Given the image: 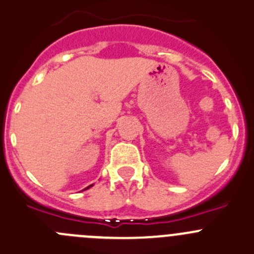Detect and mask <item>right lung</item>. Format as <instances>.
I'll return each mask as SVG.
<instances>
[{
    "instance_id": "1",
    "label": "right lung",
    "mask_w": 254,
    "mask_h": 254,
    "mask_svg": "<svg viewBox=\"0 0 254 254\" xmlns=\"http://www.w3.org/2000/svg\"><path fill=\"white\" fill-rule=\"evenodd\" d=\"M91 187H92V184H91V186H89V187H87V188H85V189H84V190H86V189H89V188H91Z\"/></svg>"
}]
</instances>
